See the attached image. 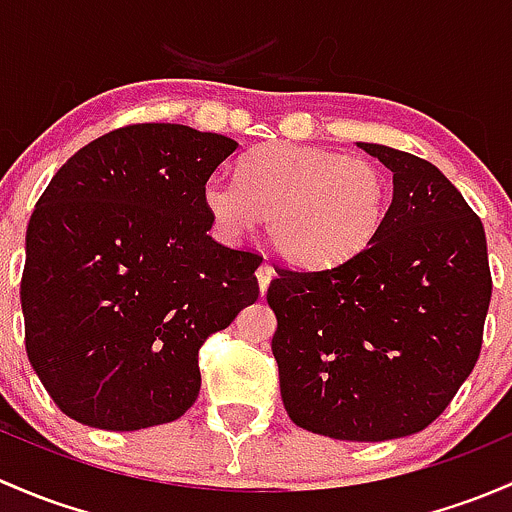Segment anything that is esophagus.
I'll list each match as a JSON object with an SVG mask.
<instances>
[{"label":"esophagus","instance_id":"34e87169","mask_svg":"<svg viewBox=\"0 0 512 512\" xmlns=\"http://www.w3.org/2000/svg\"><path fill=\"white\" fill-rule=\"evenodd\" d=\"M276 276V271H273V266L271 263H266L263 261L261 266H258V271H256V278H258V288H261V295L266 293V288H268V283H271V278Z\"/></svg>","mask_w":512,"mask_h":512}]
</instances>
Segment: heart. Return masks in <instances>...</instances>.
<instances>
[{"label": "heart", "mask_w": 512, "mask_h": 512, "mask_svg": "<svg viewBox=\"0 0 512 512\" xmlns=\"http://www.w3.org/2000/svg\"><path fill=\"white\" fill-rule=\"evenodd\" d=\"M204 212L226 239L249 234L266 217L271 244L298 266H333L377 236L389 204V179L367 157L291 142L246 152L236 182L212 177Z\"/></svg>", "instance_id": "1"}]
</instances>
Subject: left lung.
Segmentation results:
<instances>
[{
    "label": "left lung",
    "instance_id": "8db88e82",
    "mask_svg": "<svg viewBox=\"0 0 512 512\" xmlns=\"http://www.w3.org/2000/svg\"><path fill=\"white\" fill-rule=\"evenodd\" d=\"M392 170L377 236L320 271L268 286L283 407L340 441H387L436 419L476 367L491 303L486 231L439 167L357 142Z\"/></svg>",
    "mask_w": 512,
    "mask_h": 512
}]
</instances>
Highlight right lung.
<instances>
[{"label":"right lung","mask_w":512,"mask_h":512,"mask_svg":"<svg viewBox=\"0 0 512 512\" xmlns=\"http://www.w3.org/2000/svg\"><path fill=\"white\" fill-rule=\"evenodd\" d=\"M239 142L142 123L88 142L26 229V355L56 407L138 431L187 412L199 347L256 303L263 258L207 234L202 187Z\"/></svg>","instance_id":"right-lung-1"}]
</instances>
